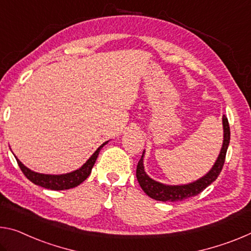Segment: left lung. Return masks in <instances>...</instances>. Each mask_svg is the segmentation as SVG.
Masks as SVG:
<instances>
[{"label": "left lung", "mask_w": 251, "mask_h": 251, "mask_svg": "<svg viewBox=\"0 0 251 251\" xmlns=\"http://www.w3.org/2000/svg\"><path fill=\"white\" fill-rule=\"evenodd\" d=\"M222 126H224V142H222V147L217 161L214 162L211 170H210L205 176L200 177L197 181L188 183V184L169 185L163 184L161 182H157L153 180V178H151L147 176L144 170V151L136 169L137 181L140 183L143 191H144L150 198L163 202L182 201L184 200V199L198 196L199 193L202 192L206 186H209L212 182L217 180V177L219 176V174H220L222 170V166L225 164L226 150H228L230 143V127L228 118H226L225 115L222 116Z\"/></svg>", "instance_id": "1"}]
</instances>
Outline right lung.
Instances as JSON below:
<instances>
[{
  "label": "right lung",
  "mask_w": 251,
  "mask_h": 251,
  "mask_svg": "<svg viewBox=\"0 0 251 251\" xmlns=\"http://www.w3.org/2000/svg\"><path fill=\"white\" fill-rule=\"evenodd\" d=\"M107 143H108V141L102 143V144L96 150V152L91 155L85 164L80 166V168L73 171V172L65 174H42L34 172V171L27 169L19 158H17L18 164L23 174H25L31 182L34 183L35 185H40L42 186V188L54 191L69 190L71 188H75V186H78L80 183H82L89 176V174L91 173V169H93L95 162L97 160L99 152H100V150L104 147V145L107 144Z\"/></svg>",
  "instance_id": "add662e5"
}]
</instances>
